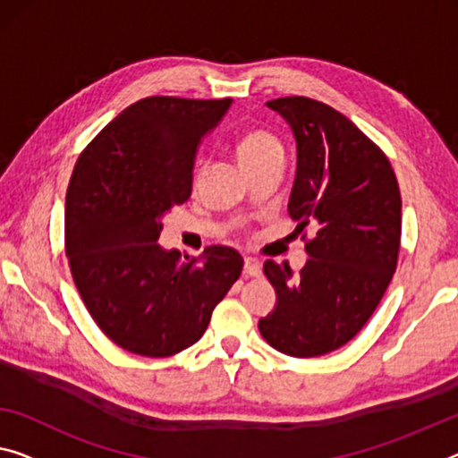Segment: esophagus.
Returning <instances> with one entry per match:
<instances>
[{"label":"esophagus","instance_id":"esophagus-1","mask_svg":"<svg viewBox=\"0 0 458 458\" xmlns=\"http://www.w3.org/2000/svg\"><path fill=\"white\" fill-rule=\"evenodd\" d=\"M243 274H245V276H259V274H262V264H259L258 259H253V258H245Z\"/></svg>","mask_w":458,"mask_h":458}]
</instances>
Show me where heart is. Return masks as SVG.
<instances>
[{
    "instance_id": "heart-1",
    "label": "heart",
    "mask_w": 458,
    "mask_h": 458,
    "mask_svg": "<svg viewBox=\"0 0 458 458\" xmlns=\"http://www.w3.org/2000/svg\"><path fill=\"white\" fill-rule=\"evenodd\" d=\"M235 153L243 170H250L266 159L283 156V143L270 131L250 129L237 139Z\"/></svg>"
}]
</instances>
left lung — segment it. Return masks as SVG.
<instances>
[{"label":"left lung","instance_id":"obj_1","mask_svg":"<svg viewBox=\"0 0 458 458\" xmlns=\"http://www.w3.org/2000/svg\"><path fill=\"white\" fill-rule=\"evenodd\" d=\"M266 104L297 140L288 215L294 231L311 225L315 235L299 276L286 264H264L278 302L258 327L286 356H323L360 332L395 274L399 184L385 153L342 112L305 96Z\"/></svg>","mask_w":458,"mask_h":458}]
</instances>
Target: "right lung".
Wrapping results in <instances>:
<instances>
[{
    "label": "right lung",
    "instance_id": "1",
    "mask_svg": "<svg viewBox=\"0 0 458 458\" xmlns=\"http://www.w3.org/2000/svg\"><path fill=\"white\" fill-rule=\"evenodd\" d=\"M223 100L143 98L81 151L65 199V253L98 327L132 354L165 358L199 342L243 258L210 245L200 258L157 243L161 219L192 192L200 140Z\"/></svg>",
    "mask_w": 458,
    "mask_h": 458
}]
</instances>
